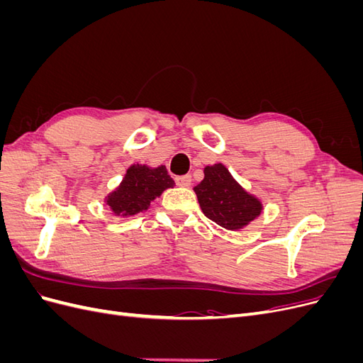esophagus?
<instances>
[{"instance_id": "1", "label": "esophagus", "mask_w": 363, "mask_h": 363, "mask_svg": "<svg viewBox=\"0 0 363 363\" xmlns=\"http://www.w3.org/2000/svg\"><path fill=\"white\" fill-rule=\"evenodd\" d=\"M175 183L180 188H189L191 183H192V177L191 175H182V177H175Z\"/></svg>"}]
</instances>
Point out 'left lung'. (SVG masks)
I'll return each instance as SVG.
<instances>
[{
    "label": "left lung",
    "instance_id": "8db88e82",
    "mask_svg": "<svg viewBox=\"0 0 363 363\" xmlns=\"http://www.w3.org/2000/svg\"><path fill=\"white\" fill-rule=\"evenodd\" d=\"M203 213L227 230L248 225L262 212V203L245 192L223 163L204 168V179L194 188Z\"/></svg>",
    "mask_w": 363,
    "mask_h": 363
}]
</instances>
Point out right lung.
Masks as SVG:
<instances>
[{
  "instance_id": "right-lung-1",
  "label": "right lung",
  "mask_w": 363,
  "mask_h": 363,
  "mask_svg": "<svg viewBox=\"0 0 363 363\" xmlns=\"http://www.w3.org/2000/svg\"><path fill=\"white\" fill-rule=\"evenodd\" d=\"M175 183L167 168H148L145 164H131L118 188L107 195L106 203L118 216H131L147 211L150 203Z\"/></svg>"
}]
</instances>
